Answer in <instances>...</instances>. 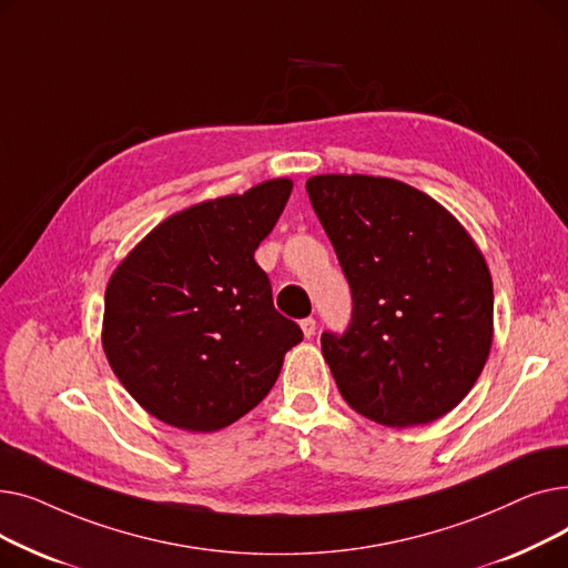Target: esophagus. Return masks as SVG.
Returning a JSON list of instances; mask_svg holds the SVG:
<instances>
[{
    "mask_svg": "<svg viewBox=\"0 0 568 568\" xmlns=\"http://www.w3.org/2000/svg\"><path fill=\"white\" fill-rule=\"evenodd\" d=\"M302 332H304V336H306V338H313V336H315V332H317V322H315L313 317L302 320Z\"/></svg>",
    "mask_w": 568,
    "mask_h": 568,
    "instance_id": "esophagus-1",
    "label": "esophagus"
}]
</instances>
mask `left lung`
I'll use <instances>...</instances> for the list:
<instances>
[{"mask_svg": "<svg viewBox=\"0 0 568 568\" xmlns=\"http://www.w3.org/2000/svg\"><path fill=\"white\" fill-rule=\"evenodd\" d=\"M306 191L354 302L349 329L320 338L341 396L389 428L449 414L493 345L484 253L449 209L398 179L315 174Z\"/></svg>", "mask_w": 568, "mask_h": 568, "instance_id": "1", "label": "left lung"}]
</instances>
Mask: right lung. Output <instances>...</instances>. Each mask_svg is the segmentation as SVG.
I'll list each match as a JSON object with an SVG mask.
<instances>
[{"mask_svg":"<svg viewBox=\"0 0 568 568\" xmlns=\"http://www.w3.org/2000/svg\"><path fill=\"white\" fill-rule=\"evenodd\" d=\"M292 193L278 176L159 223L105 287L101 343L135 403L189 433L248 414L304 334L272 302L255 262Z\"/></svg>","mask_w":568,"mask_h":568,"instance_id":"1","label":"right lung"}]
</instances>
